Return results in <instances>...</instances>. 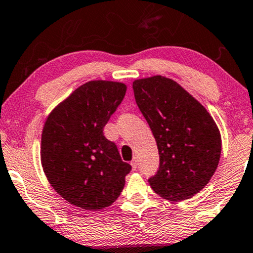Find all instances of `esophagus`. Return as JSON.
Listing matches in <instances>:
<instances>
[{
    "label": "esophagus",
    "mask_w": 253,
    "mask_h": 253,
    "mask_svg": "<svg viewBox=\"0 0 253 253\" xmlns=\"http://www.w3.org/2000/svg\"><path fill=\"white\" fill-rule=\"evenodd\" d=\"M130 166H132V169H133V170H136V168H137V162H136L135 158H134V160L132 161V163H130Z\"/></svg>",
    "instance_id": "34e87169"
}]
</instances>
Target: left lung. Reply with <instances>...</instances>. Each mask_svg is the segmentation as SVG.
Masks as SVG:
<instances>
[{
  "mask_svg": "<svg viewBox=\"0 0 253 253\" xmlns=\"http://www.w3.org/2000/svg\"><path fill=\"white\" fill-rule=\"evenodd\" d=\"M135 102L160 154L150 177L155 193L170 201L190 199L210 183L218 166L221 134L208 111L173 80L156 75L133 82Z\"/></svg>",
  "mask_w": 253,
  "mask_h": 253,
  "instance_id": "8db88e82",
  "label": "left lung"
}]
</instances>
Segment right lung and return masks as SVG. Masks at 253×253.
Wrapping results in <instances>:
<instances>
[{
    "label": "right lung",
    "instance_id": "right-lung-1",
    "mask_svg": "<svg viewBox=\"0 0 253 253\" xmlns=\"http://www.w3.org/2000/svg\"><path fill=\"white\" fill-rule=\"evenodd\" d=\"M126 90L120 82L90 81L60 103L43 125V172L63 199L82 210L111 206L132 170L103 133Z\"/></svg>",
    "mask_w": 253,
    "mask_h": 253
}]
</instances>
